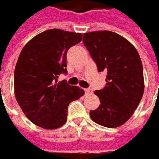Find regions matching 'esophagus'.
<instances>
[{"label": "esophagus", "instance_id": "1", "mask_svg": "<svg viewBox=\"0 0 159 159\" xmlns=\"http://www.w3.org/2000/svg\"><path fill=\"white\" fill-rule=\"evenodd\" d=\"M85 93L86 94L92 93V90H91V89H89V88H86V89H85Z\"/></svg>", "mask_w": 159, "mask_h": 159}]
</instances>
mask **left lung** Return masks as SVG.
<instances>
[{"mask_svg":"<svg viewBox=\"0 0 159 159\" xmlns=\"http://www.w3.org/2000/svg\"><path fill=\"white\" fill-rule=\"evenodd\" d=\"M83 42L98 72L107 73V86L94 92L100 105L90 111L91 119L106 127H119L132 117L144 94L139 54L130 41L114 32L86 33Z\"/></svg>","mask_w":159,"mask_h":159,"instance_id":"left-lung-1","label":"left lung"}]
</instances>
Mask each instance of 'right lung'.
Masks as SVG:
<instances>
[{"label": "right lung", "instance_id": "obj_1", "mask_svg": "<svg viewBox=\"0 0 159 159\" xmlns=\"http://www.w3.org/2000/svg\"><path fill=\"white\" fill-rule=\"evenodd\" d=\"M82 34L49 29L34 36L22 48L15 69V95L27 119L48 130L62 126L67 107L84 95L79 86L58 82L66 73V52L80 43Z\"/></svg>", "mask_w": 159, "mask_h": 159}]
</instances>
